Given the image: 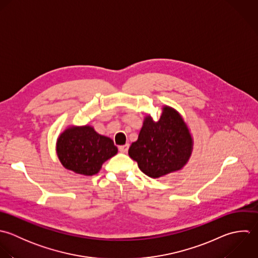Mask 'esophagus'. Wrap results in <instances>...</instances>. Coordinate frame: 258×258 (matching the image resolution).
<instances>
[{
  "label": "esophagus",
  "instance_id": "1",
  "mask_svg": "<svg viewBox=\"0 0 258 258\" xmlns=\"http://www.w3.org/2000/svg\"><path fill=\"white\" fill-rule=\"evenodd\" d=\"M128 144H126V145H123V146H119L118 147V150H119V152H121V153H126L127 152V150H128Z\"/></svg>",
  "mask_w": 258,
  "mask_h": 258
}]
</instances>
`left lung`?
Wrapping results in <instances>:
<instances>
[{
  "label": "left lung",
  "mask_w": 258,
  "mask_h": 258,
  "mask_svg": "<svg viewBox=\"0 0 258 258\" xmlns=\"http://www.w3.org/2000/svg\"><path fill=\"white\" fill-rule=\"evenodd\" d=\"M192 149V137L184 119L174 108L164 106L159 121L146 116L128 155L144 174L156 179L181 170L187 164Z\"/></svg>",
  "instance_id": "8db88e82"
}]
</instances>
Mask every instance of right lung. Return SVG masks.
<instances>
[{"instance_id": "obj_1", "label": "right lung", "mask_w": 258, "mask_h": 258, "mask_svg": "<svg viewBox=\"0 0 258 258\" xmlns=\"http://www.w3.org/2000/svg\"><path fill=\"white\" fill-rule=\"evenodd\" d=\"M57 156L67 170L92 176L102 164L116 155L117 148L111 139L97 134L93 127L70 126L57 140Z\"/></svg>"}]
</instances>
